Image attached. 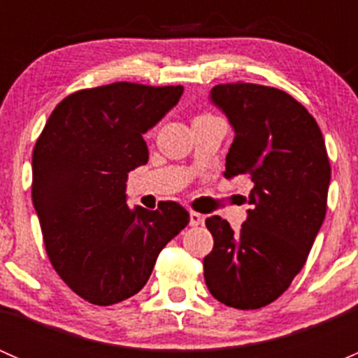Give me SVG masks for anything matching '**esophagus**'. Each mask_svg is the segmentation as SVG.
Masks as SVG:
<instances>
[{
    "instance_id": "obj_1",
    "label": "esophagus",
    "mask_w": 358,
    "mask_h": 358,
    "mask_svg": "<svg viewBox=\"0 0 358 358\" xmlns=\"http://www.w3.org/2000/svg\"><path fill=\"white\" fill-rule=\"evenodd\" d=\"M202 220H204V216H202L201 213L190 211V225L197 227V225H199V223H202Z\"/></svg>"
}]
</instances>
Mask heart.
Segmentation results:
<instances>
[{
	"instance_id": "b5f03b06",
	"label": "heart",
	"mask_w": 358,
	"mask_h": 358,
	"mask_svg": "<svg viewBox=\"0 0 358 358\" xmlns=\"http://www.w3.org/2000/svg\"><path fill=\"white\" fill-rule=\"evenodd\" d=\"M204 115H209V114H204Z\"/></svg>"
}]
</instances>
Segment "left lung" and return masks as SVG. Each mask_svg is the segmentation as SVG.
Here are the masks:
<instances>
[{"instance_id":"left-lung-1","label":"left lung","mask_w":358,"mask_h":358,"mask_svg":"<svg viewBox=\"0 0 358 358\" xmlns=\"http://www.w3.org/2000/svg\"><path fill=\"white\" fill-rule=\"evenodd\" d=\"M211 102L232 124L225 176H246L248 220L239 232L222 216L206 220L215 246L204 280L223 305L256 310L275 301L308 258L326 218L331 164L319 124L282 90L227 83Z\"/></svg>"}]
</instances>
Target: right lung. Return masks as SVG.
Instances as JSON below:
<instances>
[{"label":"right lung","instance_id":"right-lung-1","mask_svg":"<svg viewBox=\"0 0 358 358\" xmlns=\"http://www.w3.org/2000/svg\"><path fill=\"white\" fill-rule=\"evenodd\" d=\"M183 86L119 81L79 90L53 109L32 152V202L46 255L88 303L114 305L149 280L161 249L189 225L175 201L126 204L128 173L149 161L143 133Z\"/></svg>","mask_w":358,"mask_h":358}]
</instances>
